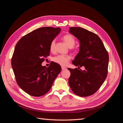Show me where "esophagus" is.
Instances as JSON below:
<instances>
[{
    "instance_id": "34e87169",
    "label": "esophagus",
    "mask_w": 123,
    "mask_h": 123,
    "mask_svg": "<svg viewBox=\"0 0 123 123\" xmlns=\"http://www.w3.org/2000/svg\"><path fill=\"white\" fill-rule=\"evenodd\" d=\"M62 70H65L67 69V68L65 67H62Z\"/></svg>"
}]
</instances>
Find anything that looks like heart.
I'll return each instance as SVG.
<instances>
[{"label":"heart","instance_id":"heart-1","mask_svg":"<svg viewBox=\"0 0 123 123\" xmlns=\"http://www.w3.org/2000/svg\"><path fill=\"white\" fill-rule=\"evenodd\" d=\"M62 39L70 48L73 47L75 43V38L73 35L70 34L64 35L62 37ZM55 40L53 39L50 43V50L52 52L54 51L55 50ZM71 58V57L70 55H59L53 58V61L60 65L65 66L68 64Z\"/></svg>","mask_w":123,"mask_h":123}]
</instances>
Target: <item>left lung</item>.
Masks as SVG:
<instances>
[{"mask_svg": "<svg viewBox=\"0 0 123 123\" xmlns=\"http://www.w3.org/2000/svg\"><path fill=\"white\" fill-rule=\"evenodd\" d=\"M69 32L80 43V51L72 64L85 68L83 71L68 68L71 73L69 86L78 96L91 95L98 90L106 79L108 53L102 40L95 33L80 27H71Z\"/></svg>", "mask_w": 123, "mask_h": 123, "instance_id": "obj_1", "label": "left lung"}]
</instances>
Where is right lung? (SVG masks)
Returning a JSON list of instances; mask_svg holds the SVG:
<instances>
[{
    "label": "right lung",
    "instance_id": "add662e5",
    "mask_svg": "<svg viewBox=\"0 0 123 123\" xmlns=\"http://www.w3.org/2000/svg\"><path fill=\"white\" fill-rule=\"evenodd\" d=\"M61 30L40 28L22 37L16 44L11 65L18 85L29 95L39 97L47 93L61 71V66L54 62L48 68L42 66L49 55L51 42Z\"/></svg>",
    "mask_w": 123,
    "mask_h": 123
}]
</instances>
